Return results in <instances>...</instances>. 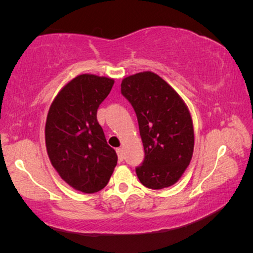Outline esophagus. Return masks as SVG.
<instances>
[{"label": "esophagus", "mask_w": 253, "mask_h": 253, "mask_svg": "<svg viewBox=\"0 0 253 253\" xmlns=\"http://www.w3.org/2000/svg\"><path fill=\"white\" fill-rule=\"evenodd\" d=\"M116 152H117V154H118V158H119V161H124V153H123V148H117L116 149Z\"/></svg>", "instance_id": "esophagus-1"}]
</instances>
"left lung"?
<instances>
[{"instance_id": "1", "label": "left lung", "mask_w": 253, "mask_h": 253, "mask_svg": "<svg viewBox=\"0 0 253 253\" xmlns=\"http://www.w3.org/2000/svg\"><path fill=\"white\" fill-rule=\"evenodd\" d=\"M121 87L136 113L145 151L137 176L153 190L173 185L185 172L194 149L193 122L185 102L151 71L127 77Z\"/></svg>"}]
</instances>
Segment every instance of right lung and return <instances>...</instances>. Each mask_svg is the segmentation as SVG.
<instances>
[{
	"label": "right lung",
	"mask_w": 253,
	"mask_h": 253,
	"mask_svg": "<svg viewBox=\"0 0 253 253\" xmlns=\"http://www.w3.org/2000/svg\"><path fill=\"white\" fill-rule=\"evenodd\" d=\"M114 83L95 75L76 77L54 98L46 117L51 164L63 181L84 193L102 190L117 165V154L97 121V110Z\"/></svg>",
	"instance_id": "1"
}]
</instances>
